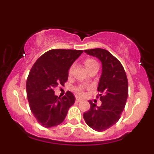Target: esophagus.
<instances>
[{"label": "esophagus", "instance_id": "esophagus-1", "mask_svg": "<svg viewBox=\"0 0 154 154\" xmlns=\"http://www.w3.org/2000/svg\"><path fill=\"white\" fill-rule=\"evenodd\" d=\"M75 101L77 102V103H80V102L82 101V99H80V98H79V97H76L75 98Z\"/></svg>", "mask_w": 154, "mask_h": 154}]
</instances>
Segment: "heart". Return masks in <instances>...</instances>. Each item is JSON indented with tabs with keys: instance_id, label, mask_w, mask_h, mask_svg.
<instances>
[{
	"instance_id": "obj_1",
	"label": "heart",
	"mask_w": 154,
	"mask_h": 154,
	"mask_svg": "<svg viewBox=\"0 0 154 154\" xmlns=\"http://www.w3.org/2000/svg\"><path fill=\"white\" fill-rule=\"evenodd\" d=\"M98 65L97 62H96V61L94 60V59H92V58H87L86 60L85 61V68H86V69H89L90 67H92V66H93V65ZM72 66L70 68V69H69V73L72 72ZM75 91L77 92V93L79 94H82V92H83V90H82V89L81 87H79V88H77V89H75Z\"/></svg>"
}]
</instances>
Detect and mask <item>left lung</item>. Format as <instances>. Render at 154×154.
I'll return each mask as SVG.
<instances>
[{
  "label": "left lung",
  "instance_id": "obj_1",
  "mask_svg": "<svg viewBox=\"0 0 154 154\" xmlns=\"http://www.w3.org/2000/svg\"><path fill=\"white\" fill-rule=\"evenodd\" d=\"M84 51L102 63L97 88L102 105L97 106L89 102L91 107L83 118L92 130L104 131L116 123L124 109L128 96L127 77L122 64L107 50L94 48Z\"/></svg>",
  "mask_w": 154,
  "mask_h": 154
}]
</instances>
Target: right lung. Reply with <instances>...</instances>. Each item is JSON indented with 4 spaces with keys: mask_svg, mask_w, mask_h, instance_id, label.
<instances>
[{
    "mask_svg": "<svg viewBox=\"0 0 154 154\" xmlns=\"http://www.w3.org/2000/svg\"><path fill=\"white\" fill-rule=\"evenodd\" d=\"M82 52V50H50L31 68L26 82L27 96L31 112L44 127L62 123L74 104L72 92L69 91L60 98L55 96L54 89L67 81L69 69Z\"/></svg>",
    "mask_w": 154,
    "mask_h": 154,
    "instance_id": "right-lung-1",
    "label": "right lung"
}]
</instances>
